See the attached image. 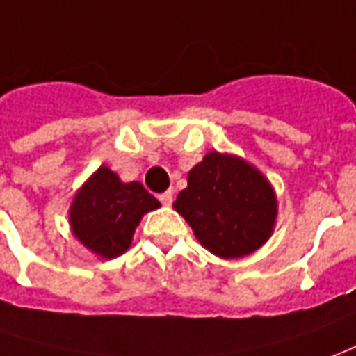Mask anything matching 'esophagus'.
<instances>
[{"label":"esophagus","mask_w":356,"mask_h":356,"mask_svg":"<svg viewBox=\"0 0 356 356\" xmlns=\"http://www.w3.org/2000/svg\"><path fill=\"white\" fill-rule=\"evenodd\" d=\"M159 200H161V203H163V205H166V207H168V205L172 203V192L168 190V192L161 193V195H159Z\"/></svg>","instance_id":"obj_1"}]
</instances>
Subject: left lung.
I'll list each match as a JSON object with an SVG mask.
<instances>
[{
	"label": "left lung",
	"mask_w": 356,
	"mask_h": 356,
	"mask_svg": "<svg viewBox=\"0 0 356 356\" xmlns=\"http://www.w3.org/2000/svg\"><path fill=\"white\" fill-rule=\"evenodd\" d=\"M174 209L211 254L234 259L264 246L277 219V197L264 174L244 159L213 151L188 172Z\"/></svg>",
	"instance_id": "left-lung-1"
}]
</instances>
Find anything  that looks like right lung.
Here are the masks:
<instances>
[{
    "label": "right lung",
    "mask_w": 356,
    "mask_h": 356,
    "mask_svg": "<svg viewBox=\"0 0 356 356\" xmlns=\"http://www.w3.org/2000/svg\"><path fill=\"white\" fill-rule=\"evenodd\" d=\"M156 207L161 203L143 184L122 182L108 166H100L73 197L71 230L85 248L112 259L129 248L141 217Z\"/></svg>",
    "instance_id": "1"
}]
</instances>
